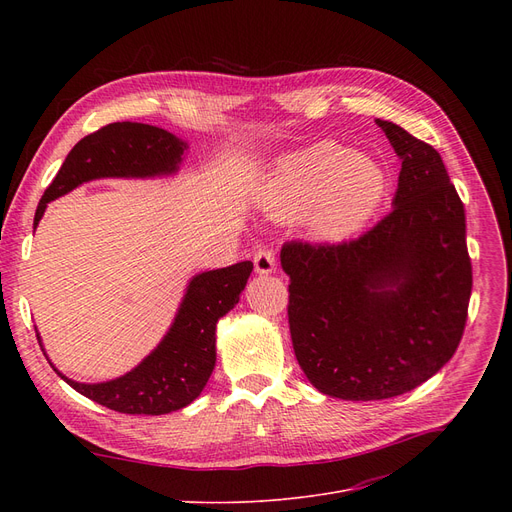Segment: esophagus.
<instances>
[{"instance_id":"esophagus-1","label":"esophagus","mask_w":512,"mask_h":512,"mask_svg":"<svg viewBox=\"0 0 512 512\" xmlns=\"http://www.w3.org/2000/svg\"><path fill=\"white\" fill-rule=\"evenodd\" d=\"M253 263H255V272L259 276H270L276 270V257L270 249H259L253 257Z\"/></svg>"}]
</instances>
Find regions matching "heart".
Segmentation results:
<instances>
[{
  "label": "heart",
  "instance_id": "1",
  "mask_svg": "<svg viewBox=\"0 0 512 512\" xmlns=\"http://www.w3.org/2000/svg\"><path fill=\"white\" fill-rule=\"evenodd\" d=\"M384 193L386 174L378 161L336 143H317L280 161L261 207L276 222L309 215L315 238L338 242L371 220Z\"/></svg>",
  "mask_w": 512,
  "mask_h": 512
}]
</instances>
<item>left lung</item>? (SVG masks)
Returning <instances> with one entry per match:
<instances>
[{
	"label": "left lung",
	"mask_w": 512,
	"mask_h": 512,
	"mask_svg": "<svg viewBox=\"0 0 512 512\" xmlns=\"http://www.w3.org/2000/svg\"><path fill=\"white\" fill-rule=\"evenodd\" d=\"M400 159L392 211L342 245L288 242L294 355L342 400H384L436 375L461 342L473 286L465 207L440 153L375 120Z\"/></svg>",
	"instance_id": "left-lung-1"
}]
</instances>
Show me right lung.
<instances>
[{"label":"right lung","mask_w":512,"mask_h":512,"mask_svg":"<svg viewBox=\"0 0 512 512\" xmlns=\"http://www.w3.org/2000/svg\"><path fill=\"white\" fill-rule=\"evenodd\" d=\"M188 143L176 134L141 124L114 122L78 141L47 186L35 213L39 226L47 203L99 178H157L178 172ZM253 272L251 261L201 272L188 280L166 336L153 351L116 380L74 382L49 361L60 378L99 405L128 415H166L184 409L203 392L215 367V326L236 307ZM37 330V328H35ZM37 340L43 342L37 332Z\"/></svg>","instance_id":"1"}]
</instances>
